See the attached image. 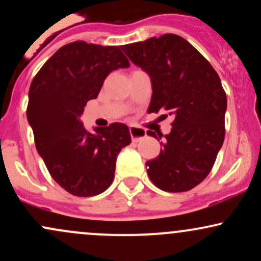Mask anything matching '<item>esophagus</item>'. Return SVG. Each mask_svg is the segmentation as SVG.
I'll list each match as a JSON object with an SVG mask.
<instances>
[{"mask_svg":"<svg viewBox=\"0 0 261 261\" xmlns=\"http://www.w3.org/2000/svg\"><path fill=\"white\" fill-rule=\"evenodd\" d=\"M130 135H131V139H133V141L137 142V141H141V140L145 139L146 131L143 130V128H140L136 126H130Z\"/></svg>","mask_w":261,"mask_h":261,"instance_id":"1","label":"esophagus"}]
</instances>
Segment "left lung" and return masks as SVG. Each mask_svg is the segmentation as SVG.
<instances>
[{"label":"left lung","mask_w":261,"mask_h":261,"mask_svg":"<svg viewBox=\"0 0 261 261\" xmlns=\"http://www.w3.org/2000/svg\"><path fill=\"white\" fill-rule=\"evenodd\" d=\"M121 49L151 77L148 113L174 115L161 153L146 162L149 179L169 193L191 190L211 172L224 140L227 97L220 77L193 45L175 34ZM147 135L158 139L151 130Z\"/></svg>","instance_id":"1"}]
</instances>
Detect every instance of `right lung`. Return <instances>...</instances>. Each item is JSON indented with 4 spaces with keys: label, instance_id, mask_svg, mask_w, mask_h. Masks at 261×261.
<instances>
[{
    "label": "right lung",
    "instance_id": "right-lung-1",
    "mask_svg": "<svg viewBox=\"0 0 261 261\" xmlns=\"http://www.w3.org/2000/svg\"><path fill=\"white\" fill-rule=\"evenodd\" d=\"M130 66L118 46L73 41L56 51L32 81L27 119L50 175L74 196H94L113 182L116 157L130 145L120 122L86 130L80 118L112 71Z\"/></svg>",
    "mask_w": 261,
    "mask_h": 261
}]
</instances>
